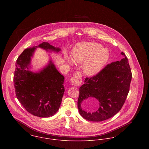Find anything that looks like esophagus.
I'll use <instances>...</instances> for the list:
<instances>
[{
  "instance_id": "obj_1",
  "label": "esophagus",
  "mask_w": 149,
  "mask_h": 149,
  "mask_svg": "<svg viewBox=\"0 0 149 149\" xmlns=\"http://www.w3.org/2000/svg\"><path fill=\"white\" fill-rule=\"evenodd\" d=\"M70 83L72 85L79 86L81 85L82 83V74L81 73L77 71L73 74V76L70 78Z\"/></svg>"
}]
</instances>
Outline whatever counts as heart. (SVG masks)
Wrapping results in <instances>:
<instances>
[{"mask_svg":"<svg viewBox=\"0 0 149 149\" xmlns=\"http://www.w3.org/2000/svg\"><path fill=\"white\" fill-rule=\"evenodd\" d=\"M102 47L100 44L96 42L81 43L77 46L73 53V59L78 63L85 62L83 70L86 74H97L108 61L109 52L107 48Z\"/></svg>","mask_w":149,"mask_h":149,"instance_id":"b5f03b06","label":"heart"}]
</instances>
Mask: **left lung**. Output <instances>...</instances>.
Listing matches in <instances>:
<instances>
[{
    "label": "left lung",
    "instance_id": "obj_1",
    "mask_svg": "<svg viewBox=\"0 0 149 149\" xmlns=\"http://www.w3.org/2000/svg\"><path fill=\"white\" fill-rule=\"evenodd\" d=\"M121 54L123 59L108 64L93 77H86L84 84L80 88L78 109L86 120H105L116 114L123 106L130 91L132 73L126 54L123 52ZM92 98H96L100 106L96 111L90 113L86 110L90 108Z\"/></svg>",
    "mask_w": 149,
    "mask_h": 149
}]
</instances>
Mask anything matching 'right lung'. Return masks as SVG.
<instances>
[{
  "label": "right lung",
  "instance_id": "obj_1",
  "mask_svg": "<svg viewBox=\"0 0 149 149\" xmlns=\"http://www.w3.org/2000/svg\"><path fill=\"white\" fill-rule=\"evenodd\" d=\"M37 47L57 52L61 50L47 42L24 49L17 60L14 85L17 99L27 112L36 116L47 118L59 109L65 91L64 77L52 61L38 73L29 70L31 57Z\"/></svg>",
  "mask_w": 149,
  "mask_h": 149
}]
</instances>
